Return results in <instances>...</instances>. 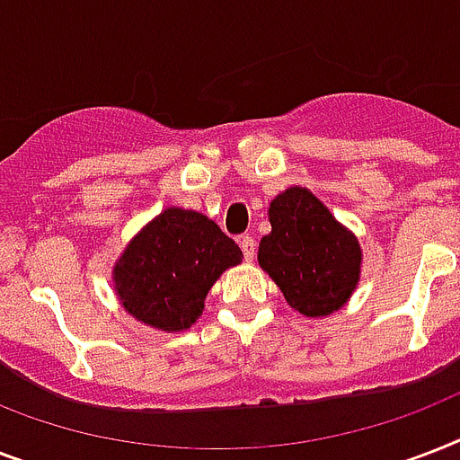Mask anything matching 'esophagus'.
I'll list each match as a JSON object with an SVG mask.
<instances>
[{
	"mask_svg": "<svg viewBox=\"0 0 460 460\" xmlns=\"http://www.w3.org/2000/svg\"><path fill=\"white\" fill-rule=\"evenodd\" d=\"M241 251H243V258L248 260V262H252V258H255V238L252 236H241Z\"/></svg>",
	"mask_w": 460,
	"mask_h": 460,
	"instance_id": "obj_1",
	"label": "esophagus"
}]
</instances>
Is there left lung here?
<instances>
[{
  "mask_svg": "<svg viewBox=\"0 0 460 460\" xmlns=\"http://www.w3.org/2000/svg\"><path fill=\"white\" fill-rule=\"evenodd\" d=\"M272 234L258 260L287 303L322 317L349 301L360 277V245L305 188H288L270 205Z\"/></svg>",
  "mask_w": 460,
  "mask_h": 460,
  "instance_id": "left-lung-1",
  "label": "left lung"
}]
</instances>
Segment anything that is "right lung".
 Wrapping results in <instances>:
<instances>
[{
    "mask_svg": "<svg viewBox=\"0 0 460 460\" xmlns=\"http://www.w3.org/2000/svg\"><path fill=\"white\" fill-rule=\"evenodd\" d=\"M241 258L236 241L212 219L169 208L126 248L114 267V288L136 320L181 332L200 317L219 274Z\"/></svg>",
    "mask_w": 460,
    "mask_h": 460,
    "instance_id": "add662e5",
    "label": "right lung"
}]
</instances>
